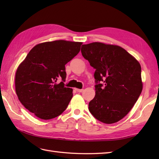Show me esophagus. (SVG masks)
<instances>
[{"mask_svg": "<svg viewBox=\"0 0 159 159\" xmlns=\"http://www.w3.org/2000/svg\"><path fill=\"white\" fill-rule=\"evenodd\" d=\"M77 92H83V89H75Z\"/></svg>", "mask_w": 159, "mask_h": 159, "instance_id": "1", "label": "esophagus"}]
</instances>
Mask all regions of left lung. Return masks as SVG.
<instances>
[{"instance_id":"1","label":"left lung","mask_w":159,"mask_h":159,"mask_svg":"<svg viewBox=\"0 0 159 159\" xmlns=\"http://www.w3.org/2000/svg\"><path fill=\"white\" fill-rule=\"evenodd\" d=\"M81 53L96 69V95L89 103L90 113L101 122H117L142 92L139 63L121 47L101 42L83 44Z\"/></svg>"}]
</instances>
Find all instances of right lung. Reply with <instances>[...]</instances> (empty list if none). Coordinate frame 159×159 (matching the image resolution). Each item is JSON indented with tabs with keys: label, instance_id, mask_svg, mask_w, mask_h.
I'll return each mask as SVG.
<instances>
[{
	"label": "right lung",
	"instance_id": "1",
	"mask_svg": "<svg viewBox=\"0 0 159 159\" xmlns=\"http://www.w3.org/2000/svg\"><path fill=\"white\" fill-rule=\"evenodd\" d=\"M82 42L56 40L39 43L30 50L16 71V92L20 102L42 120L61 114L73 96L65 87V65L77 55ZM62 81L58 84V80Z\"/></svg>",
	"mask_w": 159,
	"mask_h": 159
}]
</instances>
